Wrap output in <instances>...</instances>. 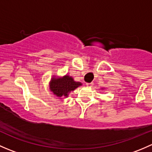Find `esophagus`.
<instances>
[{"mask_svg":"<svg viewBox=\"0 0 152 152\" xmlns=\"http://www.w3.org/2000/svg\"><path fill=\"white\" fill-rule=\"evenodd\" d=\"M86 85H87V87H92V86L93 85V82H90V83H88V82H87V83H86Z\"/></svg>","mask_w":152,"mask_h":152,"instance_id":"esophagus-1","label":"esophagus"}]
</instances>
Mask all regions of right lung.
Returning a JSON list of instances; mask_svg holds the SVG:
<instances>
[{"label": "right lung", "instance_id": "obj_1", "mask_svg": "<svg viewBox=\"0 0 152 152\" xmlns=\"http://www.w3.org/2000/svg\"><path fill=\"white\" fill-rule=\"evenodd\" d=\"M81 85V82H75L68 75H65L62 78L54 76L50 82V90L57 97H67L70 92L73 91Z\"/></svg>", "mask_w": 152, "mask_h": 152}]
</instances>
